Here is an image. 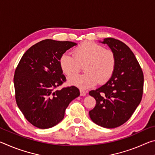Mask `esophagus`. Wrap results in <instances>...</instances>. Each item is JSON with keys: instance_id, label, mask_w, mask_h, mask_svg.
<instances>
[{"instance_id": "1", "label": "esophagus", "mask_w": 155, "mask_h": 155, "mask_svg": "<svg viewBox=\"0 0 155 155\" xmlns=\"http://www.w3.org/2000/svg\"><path fill=\"white\" fill-rule=\"evenodd\" d=\"M85 94H86V92H85V90H80V95H81V96H85Z\"/></svg>"}]
</instances>
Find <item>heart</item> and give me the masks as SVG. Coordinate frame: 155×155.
Here are the masks:
<instances>
[{
	"instance_id": "obj_1",
	"label": "heart",
	"mask_w": 155,
	"mask_h": 155,
	"mask_svg": "<svg viewBox=\"0 0 155 155\" xmlns=\"http://www.w3.org/2000/svg\"><path fill=\"white\" fill-rule=\"evenodd\" d=\"M59 65L63 72L73 76L80 72L83 65L85 74L70 77V84L86 88L107 83L114 74L116 58L111 50L92 41H84L73 50V56L65 52L59 59Z\"/></svg>"
}]
</instances>
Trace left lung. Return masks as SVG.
Returning <instances> with one entry per match:
<instances>
[{
  "label": "left lung",
  "mask_w": 155,
  "mask_h": 155,
  "mask_svg": "<svg viewBox=\"0 0 155 155\" xmlns=\"http://www.w3.org/2000/svg\"><path fill=\"white\" fill-rule=\"evenodd\" d=\"M114 52L116 65L114 74L106 84L89 92L96 100L90 111L91 120L101 127H118L127 121L142 98L143 74L129 47L114 38L104 39Z\"/></svg>",
  "instance_id": "1"
}]
</instances>
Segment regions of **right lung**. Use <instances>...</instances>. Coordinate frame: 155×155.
Listing matches in <instances>:
<instances>
[{
  "label": "right lung",
  "mask_w": 155,
  "mask_h": 155,
  "mask_svg": "<svg viewBox=\"0 0 155 155\" xmlns=\"http://www.w3.org/2000/svg\"><path fill=\"white\" fill-rule=\"evenodd\" d=\"M76 45L69 41H41L25 52L15 70L17 105L36 127L45 129L57 125L64 119L68 104L80 95L75 86L57 90L66 81L60 57Z\"/></svg>",
  "instance_id": "obj_1"
}]
</instances>
